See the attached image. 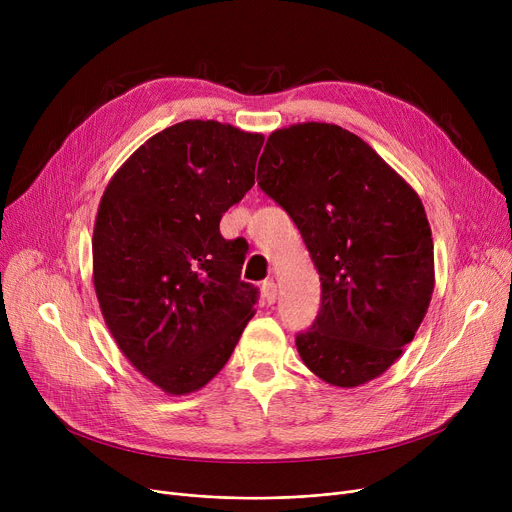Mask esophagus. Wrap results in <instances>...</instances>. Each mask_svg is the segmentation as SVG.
<instances>
[{"mask_svg":"<svg viewBox=\"0 0 512 512\" xmlns=\"http://www.w3.org/2000/svg\"><path fill=\"white\" fill-rule=\"evenodd\" d=\"M261 292H263V301H265L267 305L276 303L278 290H276V284H274V280H265V282L261 284Z\"/></svg>","mask_w":512,"mask_h":512,"instance_id":"34e87169","label":"esophagus"}]
</instances>
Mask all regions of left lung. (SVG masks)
<instances>
[{"mask_svg":"<svg viewBox=\"0 0 512 512\" xmlns=\"http://www.w3.org/2000/svg\"><path fill=\"white\" fill-rule=\"evenodd\" d=\"M257 180L299 228L319 274L321 307L297 334L303 363L340 388L378 378L432 301L421 199L357 134L324 122L272 132Z\"/></svg>","mask_w":512,"mask_h":512,"instance_id":"obj_1","label":"left lung"}]
</instances>
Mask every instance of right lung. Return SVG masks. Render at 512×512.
<instances>
[{"label": "right lung", "instance_id": "right-lung-1", "mask_svg": "<svg viewBox=\"0 0 512 512\" xmlns=\"http://www.w3.org/2000/svg\"><path fill=\"white\" fill-rule=\"evenodd\" d=\"M261 134L213 120L157 132L107 184L93 230L99 307L120 351L168 394L203 388L230 359L259 290L249 245L220 234L255 184Z\"/></svg>", "mask_w": 512, "mask_h": 512}]
</instances>
